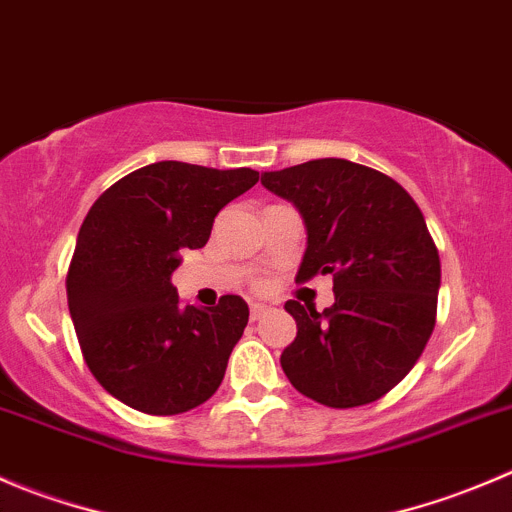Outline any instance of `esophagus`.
Segmentation results:
<instances>
[{
	"mask_svg": "<svg viewBox=\"0 0 512 512\" xmlns=\"http://www.w3.org/2000/svg\"><path fill=\"white\" fill-rule=\"evenodd\" d=\"M267 312H270V307H267V305H262V302H255V305L250 307V315H252V320H260V317H265Z\"/></svg>",
	"mask_w": 512,
	"mask_h": 512,
	"instance_id": "34e87169",
	"label": "esophagus"
}]
</instances>
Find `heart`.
Returning a JSON list of instances; mask_svg holds the SVG:
<instances>
[{"label":"heart","instance_id":"b5f03b06","mask_svg":"<svg viewBox=\"0 0 512 512\" xmlns=\"http://www.w3.org/2000/svg\"><path fill=\"white\" fill-rule=\"evenodd\" d=\"M257 287H265V282H257Z\"/></svg>","mask_w":512,"mask_h":512}]
</instances>
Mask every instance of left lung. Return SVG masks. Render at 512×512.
Instances as JSON below:
<instances>
[{"label":"left lung","instance_id":"left-lung-1","mask_svg":"<svg viewBox=\"0 0 512 512\" xmlns=\"http://www.w3.org/2000/svg\"><path fill=\"white\" fill-rule=\"evenodd\" d=\"M262 185L300 210L307 250L297 282L332 275L335 305L287 300L297 337L280 365L292 388L327 408L380 400L413 370L438 315L440 257L413 197L372 167L310 160Z\"/></svg>","mask_w":512,"mask_h":512}]
</instances>
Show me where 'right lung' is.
Here are the masks:
<instances>
[{"mask_svg": "<svg viewBox=\"0 0 512 512\" xmlns=\"http://www.w3.org/2000/svg\"><path fill=\"white\" fill-rule=\"evenodd\" d=\"M257 180L250 167L165 160L114 182L87 212L67 272L69 315L89 372L119 403L180 415L217 393L250 307L237 295L182 305L170 277Z\"/></svg>", "mask_w": 512, "mask_h": 512, "instance_id": "obj_1", "label": "right lung"}]
</instances>
